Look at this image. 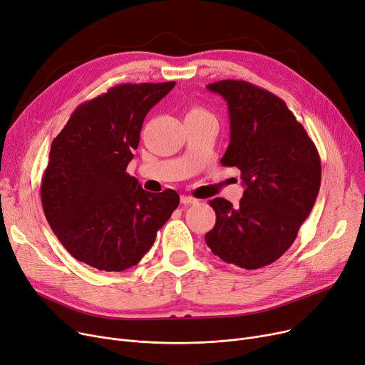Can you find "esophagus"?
I'll list each match as a JSON object with an SVG mask.
<instances>
[{
    "label": "esophagus",
    "instance_id": "esophagus-1",
    "mask_svg": "<svg viewBox=\"0 0 365 365\" xmlns=\"http://www.w3.org/2000/svg\"><path fill=\"white\" fill-rule=\"evenodd\" d=\"M180 200H181L182 205H195V203H197V199L190 197V196H181Z\"/></svg>",
    "mask_w": 365,
    "mask_h": 365
}]
</instances>
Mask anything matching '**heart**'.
<instances>
[{"instance_id":"heart-1","label":"heart","mask_w":365,"mask_h":365,"mask_svg":"<svg viewBox=\"0 0 365 365\" xmlns=\"http://www.w3.org/2000/svg\"><path fill=\"white\" fill-rule=\"evenodd\" d=\"M187 115H211V114L207 113L205 108H202V107H193L192 110L188 111Z\"/></svg>"}]
</instances>
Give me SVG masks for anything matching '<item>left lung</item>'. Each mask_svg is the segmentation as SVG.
Segmentation results:
<instances>
[{"instance_id": "1", "label": "left lung", "mask_w": 365, "mask_h": 365, "mask_svg": "<svg viewBox=\"0 0 365 365\" xmlns=\"http://www.w3.org/2000/svg\"><path fill=\"white\" fill-rule=\"evenodd\" d=\"M229 106L230 144L224 166H236L245 185L237 206L215 197L206 245L222 262L259 269L276 262L297 237L321 185L318 150L287 103L244 80L206 86Z\"/></svg>"}]
</instances>
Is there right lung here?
Instances as JSON below:
<instances>
[{
  "label": "right lung",
  "mask_w": 365,
  "mask_h": 365,
  "mask_svg": "<svg viewBox=\"0 0 365 365\" xmlns=\"http://www.w3.org/2000/svg\"><path fill=\"white\" fill-rule=\"evenodd\" d=\"M173 86H114L78 106L51 143L41 180L43 210L78 262L106 272L138 264L177 210V192L148 193L126 172L147 113Z\"/></svg>",
  "instance_id": "right-lung-1"
}]
</instances>
